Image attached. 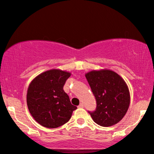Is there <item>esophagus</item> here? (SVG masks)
<instances>
[{
	"label": "esophagus",
	"instance_id": "obj_1",
	"mask_svg": "<svg viewBox=\"0 0 154 154\" xmlns=\"http://www.w3.org/2000/svg\"><path fill=\"white\" fill-rule=\"evenodd\" d=\"M78 107H79V108H82V107H84V104H83V103H80V104L79 105Z\"/></svg>",
	"mask_w": 154,
	"mask_h": 154
}]
</instances>
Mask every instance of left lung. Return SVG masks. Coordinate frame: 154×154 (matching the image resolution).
I'll use <instances>...</instances> for the list:
<instances>
[{
  "label": "left lung",
  "instance_id": "1",
  "mask_svg": "<svg viewBox=\"0 0 154 154\" xmlns=\"http://www.w3.org/2000/svg\"><path fill=\"white\" fill-rule=\"evenodd\" d=\"M97 102L94 112H89L94 122L103 127L118 123L130 105L128 87L118 74L110 69L92 70L85 74Z\"/></svg>",
  "mask_w": 154,
  "mask_h": 154
}]
</instances>
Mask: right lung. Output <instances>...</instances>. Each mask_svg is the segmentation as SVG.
Listing matches in <instances>:
<instances>
[{"label": "right lung", "instance_id": "obj_1", "mask_svg": "<svg viewBox=\"0 0 154 154\" xmlns=\"http://www.w3.org/2000/svg\"><path fill=\"white\" fill-rule=\"evenodd\" d=\"M69 72L53 69L37 75L29 85L27 106L34 119L42 126L56 128L69 121L77 107L63 90Z\"/></svg>", "mask_w": 154, "mask_h": 154}]
</instances>
